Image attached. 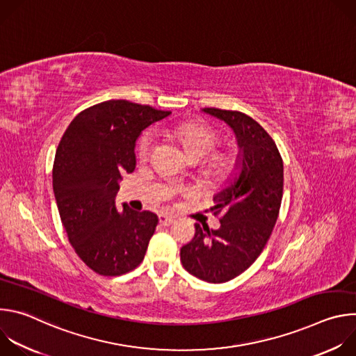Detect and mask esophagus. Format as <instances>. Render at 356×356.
Returning <instances> with one entry per match:
<instances>
[{
    "label": "esophagus",
    "instance_id": "esophagus-1",
    "mask_svg": "<svg viewBox=\"0 0 356 356\" xmlns=\"http://www.w3.org/2000/svg\"><path fill=\"white\" fill-rule=\"evenodd\" d=\"M159 222H161V225L168 227V225H172L175 222V218L172 216H168V214H159Z\"/></svg>",
    "mask_w": 356,
    "mask_h": 356
}]
</instances>
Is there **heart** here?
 <instances>
[{"label":"heart","mask_w":356,"mask_h":356,"mask_svg":"<svg viewBox=\"0 0 356 356\" xmlns=\"http://www.w3.org/2000/svg\"><path fill=\"white\" fill-rule=\"evenodd\" d=\"M168 136L177 142L187 158L193 162H198L204 159L207 155L204 169L209 176L214 179L228 177L236 168V155L231 149L215 150L218 145L221 135L220 132L207 122L198 120H190L180 122L168 129ZM154 147V139L149 132H145L136 145V156L140 162H145Z\"/></svg>","instance_id":"heart-1"}]
</instances>
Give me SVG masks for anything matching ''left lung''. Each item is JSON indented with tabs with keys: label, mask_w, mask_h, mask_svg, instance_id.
I'll use <instances>...</instances> for the list:
<instances>
[{
	"label": "left lung",
	"mask_w": 356,
	"mask_h": 356,
	"mask_svg": "<svg viewBox=\"0 0 356 356\" xmlns=\"http://www.w3.org/2000/svg\"><path fill=\"white\" fill-rule=\"evenodd\" d=\"M235 132L242 169L235 181L214 195L220 228L195 224L194 238L180 249L184 269L209 283L228 282L261 255L279 217L283 159L272 136L241 111L204 108Z\"/></svg>",
	"instance_id": "obj_1"
}]
</instances>
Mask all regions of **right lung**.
Instances as JSON below:
<instances>
[{"mask_svg": "<svg viewBox=\"0 0 356 356\" xmlns=\"http://www.w3.org/2000/svg\"><path fill=\"white\" fill-rule=\"evenodd\" d=\"M170 111L108 99L81 111L65 131L54 162V191L62 224L79 258L101 276L134 270L145 258L158 216L117 211L124 172L135 170L139 134Z\"/></svg>", "mask_w": 356, "mask_h": 356, "instance_id": "right-lung-1", "label": "right lung"}]
</instances>
